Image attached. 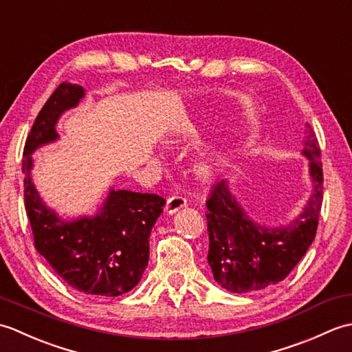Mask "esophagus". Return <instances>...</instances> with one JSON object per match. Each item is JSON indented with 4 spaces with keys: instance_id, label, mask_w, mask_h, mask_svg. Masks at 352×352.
Wrapping results in <instances>:
<instances>
[{
    "instance_id": "obj_1",
    "label": "esophagus",
    "mask_w": 352,
    "mask_h": 352,
    "mask_svg": "<svg viewBox=\"0 0 352 352\" xmlns=\"http://www.w3.org/2000/svg\"><path fill=\"white\" fill-rule=\"evenodd\" d=\"M186 206H188V199H186L182 195H174V197L168 198L166 207H164V208H166L168 213H175V212L180 210V208L186 207Z\"/></svg>"
}]
</instances>
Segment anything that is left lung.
I'll list each match as a JSON object with an SVG mask.
<instances>
[{"mask_svg":"<svg viewBox=\"0 0 352 352\" xmlns=\"http://www.w3.org/2000/svg\"><path fill=\"white\" fill-rule=\"evenodd\" d=\"M302 154L310 160L313 192L304 212L286 228L267 230L252 222L231 195L227 180L212 188L206 201L210 241L207 260L223 289L243 294L283 281L315 241L324 199V174L319 142L310 125Z\"/></svg>","mask_w":352,"mask_h":352,"instance_id":"8db88e82","label":"left lung"}]
</instances>
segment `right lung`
I'll use <instances>...</instances> for the list:
<instances>
[{"label":"right lung","mask_w":352,"mask_h":352,"mask_svg":"<svg viewBox=\"0 0 352 352\" xmlns=\"http://www.w3.org/2000/svg\"><path fill=\"white\" fill-rule=\"evenodd\" d=\"M85 96L60 85L37 115L24 146V203L34 248L62 280L87 295L118 296L140 281L149 258V234L166 201L155 193L110 190L101 212L72 222L45 207L30 178L32 153L57 139L56 122Z\"/></svg>","instance_id":"right-lung-1"}]
</instances>
